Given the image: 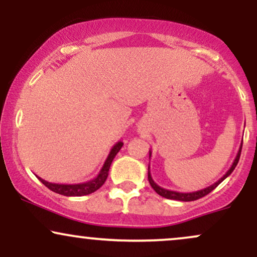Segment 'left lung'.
<instances>
[{"instance_id":"8db88e82","label":"left lung","mask_w":257,"mask_h":257,"mask_svg":"<svg viewBox=\"0 0 257 257\" xmlns=\"http://www.w3.org/2000/svg\"><path fill=\"white\" fill-rule=\"evenodd\" d=\"M241 146H243V143L240 144V147H239V150H238L237 156H235V158H234V161H233L231 168H229V169L227 170V173L225 174V175H223L220 180H217V181L215 182V184L208 186V187L203 188V190L194 191V192H186V193H184V192H176V191H170V190H167V188L161 187V186H158L155 181H153V179H152V176H151V173H150V166H149V174H147V178H149L150 185L152 186L153 190H155L156 192L159 194V196L164 197V198H168V199L181 200V202H192V200H197V199L202 198V197L206 196V194L210 193L211 191L215 190V188H216L217 186H219L221 182H222L223 180L227 178V176L231 175L233 170H234V168L237 167L238 161H239L240 152H241ZM150 157H151V151H150Z\"/></svg>"}]
</instances>
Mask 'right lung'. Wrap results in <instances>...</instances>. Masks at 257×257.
<instances>
[{"label":"right lung","mask_w":257,"mask_h":257,"mask_svg":"<svg viewBox=\"0 0 257 257\" xmlns=\"http://www.w3.org/2000/svg\"><path fill=\"white\" fill-rule=\"evenodd\" d=\"M122 146H123L122 141H118V143L114 144L113 147L111 149L110 153H108L107 158H106L101 170H100L98 175H96V178H94L93 180H89V181L87 182H82V184H73V185H65V184H53V182H48L41 178L38 179H40V181L42 182L46 187H48L49 190L55 193L63 194V196H67V197L87 196V194L95 192L96 190H99V188L105 184L112 161H113V158L116 157L117 153L119 152V150L122 149Z\"/></svg>","instance_id":"1"}]
</instances>
